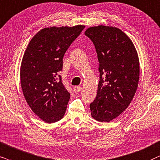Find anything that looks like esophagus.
<instances>
[{
  "mask_svg": "<svg viewBox=\"0 0 160 160\" xmlns=\"http://www.w3.org/2000/svg\"><path fill=\"white\" fill-rule=\"evenodd\" d=\"M82 90V88L80 86H74V92H80Z\"/></svg>",
  "mask_w": 160,
  "mask_h": 160,
  "instance_id": "1",
  "label": "esophagus"
}]
</instances>
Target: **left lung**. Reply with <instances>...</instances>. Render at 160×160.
<instances>
[{
    "label": "left lung",
    "mask_w": 160,
    "mask_h": 160,
    "mask_svg": "<svg viewBox=\"0 0 160 160\" xmlns=\"http://www.w3.org/2000/svg\"><path fill=\"white\" fill-rule=\"evenodd\" d=\"M85 35L92 40L100 62V81L92 117L110 122L130 105L138 87L139 61L136 48L126 34L117 27L100 25L88 28Z\"/></svg>",
    "instance_id": "1"
}]
</instances>
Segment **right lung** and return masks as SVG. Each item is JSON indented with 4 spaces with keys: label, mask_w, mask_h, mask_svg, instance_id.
Segmentation results:
<instances>
[{
    "label": "right lung",
    "mask_w": 160,
    "mask_h": 160,
    "mask_svg": "<svg viewBox=\"0 0 160 160\" xmlns=\"http://www.w3.org/2000/svg\"><path fill=\"white\" fill-rule=\"evenodd\" d=\"M84 28H44L32 38L24 52L20 70L22 91L32 112L45 122H58L65 114L70 94L58 72L66 50Z\"/></svg>",
    "instance_id": "add662e5"
}]
</instances>
